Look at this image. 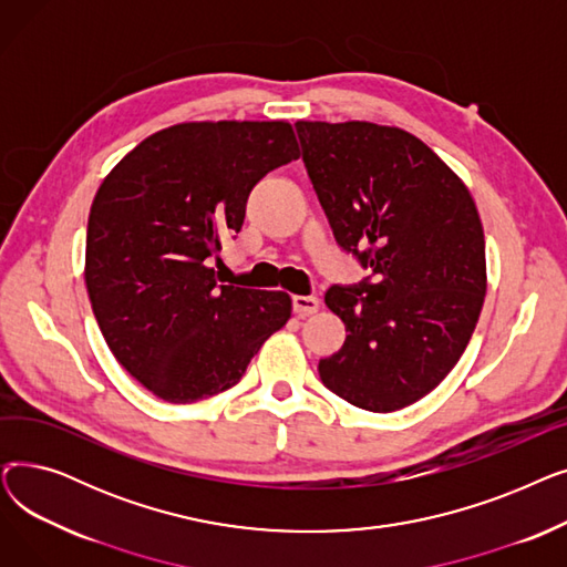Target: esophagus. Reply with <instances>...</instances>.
I'll return each mask as SVG.
<instances>
[{
  "mask_svg": "<svg viewBox=\"0 0 567 567\" xmlns=\"http://www.w3.org/2000/svg\"><path fill=\"white\" fill-rule=\"evenodd\" d=\"M291 306H293L296 317H310L319 310V299L317 296H293Z\"/></svg>",
  "mask_w": 567,
  "mask_h": 567,
  "instance_id": "1",
  "label": "esophagus"
}]
</instances>
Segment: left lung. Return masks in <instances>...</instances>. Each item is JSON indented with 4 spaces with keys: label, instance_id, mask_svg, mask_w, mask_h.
<instances>
[{
    "label": "left lung",
    "instance_id": "8db88e82",
    "mask_svg": "<svg viewBox=\"0 0 567 567\" xmlns=\"http://www.w3.org/2000/svg\"><path fill=\"white\" fill-rule=\"evenodd\" d=\"M296 133L336 241L374 274L326 291L349 336L319 361V377L359 409H404L455 368L478 323L487 293L478 208L462 178L398 126L301 118Z\"/></svg>",
    "mask_w": 567,
    "mask_h": 567
}]
</instances>
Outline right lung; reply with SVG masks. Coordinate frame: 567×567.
<instances>
[{
    "mask_svg": "<svg viewBox=\"0 0 567 567\" xmlns=\"http://www.w3.org/2000/svg\"><path fill=\"white\" fill-rule=\"evenodd\" d=\"M299 156L289 122H184L103 178L84 285L114 359L152 395L190 404L231 389L289 321L287 291L218 285L208 264L241 231L252 186Z\"/></svg>",
    "mask_w": 567,
    "mask_h": 567,
    "instance_id": "obj_1",
    "label": "right lung"
}]
</instances>
